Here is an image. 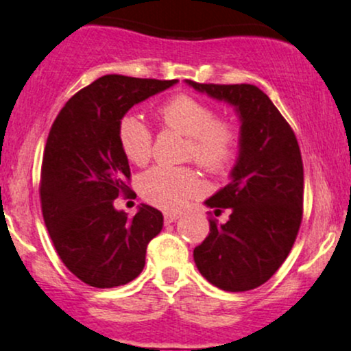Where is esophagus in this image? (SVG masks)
<instances>
[{
    "label": "esophagus",
    "instance_id": "esophagus-1",
    "mask_svg": "<svg viewBox=\"0 0 351 351\" xmlns=\"http://www.w3.org/2000/svg\"><path fill=\"white\" fill-rule=\"evenodd\" d=\"M178 217H180V215H176V213H165V223L171 224V223H175Z\"/></svg>",
    "mask_w": 351,
    "mask_h": 351
}]
</instances>
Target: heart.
I'll return each instance as SVG.
<instances>
[{
	"label": "heart",
	"instance_id": "heart-1",
	"mask_svg": "<svg viewBox=\"0 0 351 351\" xmlns=\"http://www.w3.org/2000/svg\"><path fill=\"white\" fill-rule=\"evenodd\" d=\"M160 120L165 127L189 138L188 156L201 168L224 171L237 152V130L234 123L216 119V110L191 95H176L160 107ZM119 142L128 160L145 165L152 156L153 135L140 117L128 114L119 122ZM143 198L165 211H178L189 199L199 195L201 183L189 168L158 165L140 180Z\"/></svg>",
	"mask_w": 351,
	"mask_h": 351
}]
</instances>
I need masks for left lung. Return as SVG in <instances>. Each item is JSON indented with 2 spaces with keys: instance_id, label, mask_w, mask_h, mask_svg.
Listing matches in <instances>:
<instances>
[{
  "instance_id": "left-lung-1",
  "label": "left lung",
  "mask_w": 351,
  "mask_h": 351,
  "mask_svg": "<svg viewBox=\"0 0 351 351\" xmlns=\"http://www.w3.org/2000/svg\"><path fill=\"white\" fill-rule=\"evenodd\" d=\"M184 82L234 107L241 122L231 181L204 201L215 213L231 208V215L224 224L209 221L208 237L193 251L195 264L221 291H252L287 259L299 232L304 204L299 143L291 125L259 87Z\"/></svg>"
}]
</instances>
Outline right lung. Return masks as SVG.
<instances>
[{"mask_svg":"<svg viewBox=\"0 0 351 351\" xmlns=\"http://www.w3.org/2000/svg\"><path fill=\"white\" fill-rule=\"evenodd\" d=\"M178 82L104 75L59 112L44 148L41 206L56 251L77 279L97 289L128 284L145 267L147 245L163 215L140 204L134 217L114 206L130 188L120 119L136 104Z\"/></svg>","mask_w":351,"mask_h":351,"instance_id":"1","label":"right lung"}]
</instances>
